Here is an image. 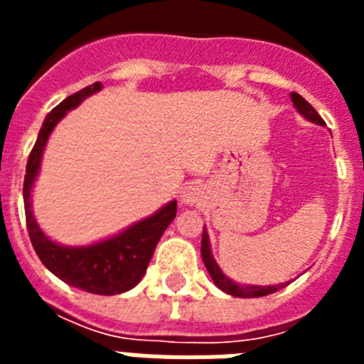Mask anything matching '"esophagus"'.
<instances>
[{"label":"esophagus","mask_w":364,"mask_h":364,"mask_svg":"<svg viewBox=\"0 0 364 364\" xmlns=\"http://www.w3.org/2000/svg\"><path fill=\"white\" fill-rule=\"evenodd\" d=\"M183 204H196L200 198H202V188L198 185H188V187L183 188L181 193Z\"/></svg>","instance_id":"1"}]
</instances>
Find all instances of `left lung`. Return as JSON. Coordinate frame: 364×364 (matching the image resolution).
Listing matches in <instances>:
<instances>
[{"instance_id": "8db88e82", "label": "left lung", "mask_w": 364, "mask_h": 364, "mask_svg": "<svg viewBox=\"0 0 364 364\" xmlns=\"http://www.w3.org/2000/svg\"><path fill=\"white\" fill-rule=\"evenodd\" d=\"M291 98H293V104L294 107L302 113V115L311 122H317V124H325L319 113H317L314 107H311L308 102H306L300 94L293 92L291 94ZM202 259H204V264L210 272L211 279L215 282V285L219 289H223L225 293L232 294V296H238V299H257V296H266V294H272L279 291L282 287H285V283L282 285H268V287H259V285H240V283H234L232 279H228L225 274L221 272V268L217 266L215 259L211 257V251H210V240H208V234H202Z\"/></svg>"}]
</instances>
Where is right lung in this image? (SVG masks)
Masks as SVG:
<instances>
[{
    "label": "right lung",
    "mask_w": 364,
    "mask_h": 364,
    "mask_svg": "<svg viewBox=\"0 0 364 364\" xmlns=\"http://www.w3.org/2000/svg\"><path fill=\"white\" fill-rule=\"evenodd\" d=\"M102 90V82L88 85L79 92L71 94L68 98L54 107L43 122L37 141L33 145L26 164L24 176V211L26 227L30 234L31 245L36 249L37 257L41 262L58 276L68 285L82 289L87 293L94 294H119L136 287L139 279L147 270L149 260L153 259L154 247L159 243L160 236L164 234L173 217L177 213V202H170L154 215L136 223L134 227L126 228L115 238L105 242L94 243L90 247H64L50 240L37 227L36 219L30 210V193L36 181L41 154L45 149L50 132L56 122L70 109L81 104L82 98Z\"/></svg>",
    "instance_id": "1"
}]
</instances>
